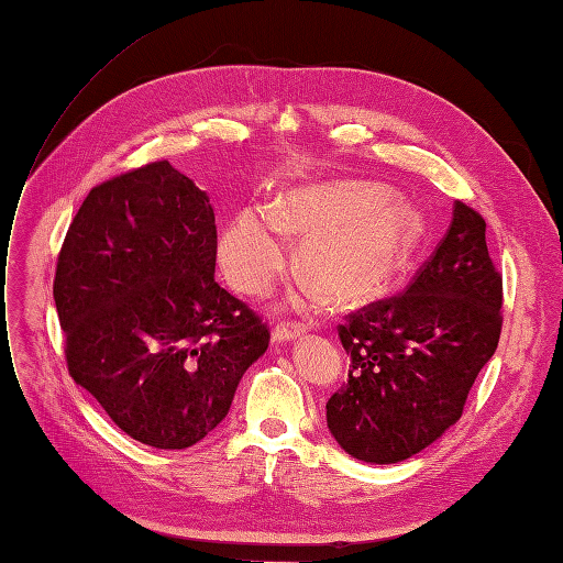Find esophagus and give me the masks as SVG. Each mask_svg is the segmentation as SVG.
Listing matches in <instances>:
<instances>
[{
    "instance_id": "1",
    "label": "esophagus",
    "mask_w": 563,
    "mask_h": 563,
    "mask_svg": "<svg viewBox=\"0 0 563 563\" xmlns=\"http://www.w3.org/2000/svg\"><path fill=\"white\" fill-rule=\"evenodd\" d=\"M306 327H308V324L297 322V320H283V322H278L276 329H274V341H278V343H280V341H292V339H297V336L303 334Z\"/></svg>"
}]
</instances>
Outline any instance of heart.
<instances>
[{"label":"heart","mask_w":563,"mask_h":563,"mask_svg":"<svg viewBox=\"0 0 563 563\" xmlns=\"http://www.w3.org/2000/svg\"><path fill=\"white\" fill-rule=\"evenodd\" d=\"M422 216L371 183H322L287 192L278 213L247 208L220 241V262L243 295H264L301 239V268L331 303H357L399 274L422 241Z\"/></svg>","instance_id":"1"}]
</instances>
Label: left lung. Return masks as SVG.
Here are the masks:
<instances>
[{"instance_id":"1","label":"left lung","mask_w":563,"mask_h":563,"mask_svg":"<svg viewBox=\"0 0 563 563\" xmlns=\"http://www.w3.org/2000/svg\"><path fill=\"white\" fill-rule=\"evenodd\" d=\"M504 278L485 220L454 201L445 236L397 295L345 316L339 339L347 383L327 401L339 445L371 464H397L462 418L468 391L492 360L504 324Z\"/></svg>"}]
</instances>
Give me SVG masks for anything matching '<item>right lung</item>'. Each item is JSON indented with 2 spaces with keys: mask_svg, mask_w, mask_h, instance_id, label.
Masks as SVG:
<instances>
[{
  "mask_svg": "<svg viewBox=\"0 0 563 563\" xmlns=\"http://www.w3.org/2000/svg\"><path fill=\"white\" fill-rule=\"evenodd\" d=\"M206 192L166 159L99 183L59 247L53 297L69 376L134 441L213 431L271 331L216 280Z\"/></svg>",
  "mask_w": 563,
  "mask_h": 563,
  "instance_id": "obj_1",
  "label": "right lung"
}]
</instances>
